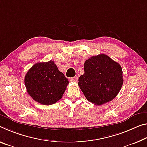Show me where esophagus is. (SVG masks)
<instances>
[{
    "instance_id": "esophagus-1",
    "label": "esophagus",
    "mask_w": 147,
    "mask_h": 147,
    "mask_svg": "<svg viewBox=\"0 0 147 147\" xmlns=\"http://www.w3.org/2000/svg\"><path fill=\"white\" fill-rule=\"evenodd\" d=\"M70 81H71V82H77L78 76H74V77H71V78H70Z\"/></svg>"
}]
</instances>
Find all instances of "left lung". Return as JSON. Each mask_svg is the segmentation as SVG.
<instances>
[{
    "mask_svg": "<svg viewBox=\"0 0 147 147\" xmlns=\"http://www.w3.org/2000/svg\"><path fill=\"white\" fill-rule=\"evenodd\" d=\"M84 68L78 86L88 101L100 105L116 97L124 82L119 63L102 53L86 60Z\"/></svg>",
    "mask_w": 147,
    "mask_h": 147,
    "instance_id": "obj_1",
    "label": "left lung"
}]
</instances>
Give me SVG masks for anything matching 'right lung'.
<instances>
[{
	"mask_svg": "<svg viewBox=\"0 0 147 147\" xmlns=\"http://www.w3.org/2000/svg\"><path fill=\"white\" fill-rule=\"evenodd\" d=\"M69 83L52 60L34 64L25 76L28 94L44 105L54 104L61 99Z\"/></svg>",
	"mask_w": 147,
	"mask_h": 147,
	"instance_id": "add662e5",
	"label": "right lung"
}]
</instances>
